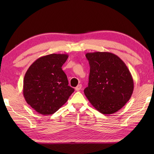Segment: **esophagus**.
<instances>
[{"label": "esophagus", "instance_id": "obj_1", "mask_svg": "<svg viewBox=\"0 0 154 154\" xmlns=\"http://www.w3.org/2000/svg\"><path fill=\"white\" fill-rule=\"evenodd\" d=\"M81 87H82V85H77L76 87H75V91H78L81 90Z\"/></svg>", "mask_w": 154, "mask_h": 154}]
</instances>
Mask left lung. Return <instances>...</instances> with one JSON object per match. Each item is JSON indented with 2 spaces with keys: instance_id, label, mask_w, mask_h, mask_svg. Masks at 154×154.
<instances>
[{
  "instance_id": "left-lung-1",
  "label": "left lung",
  "mask_w": 154,
  "mask_h": 154,
  "mask_svg": "<svg viewBox=\"0 0 154 154\" xmlns=\"http://www.w3.org/2000/svg\"><path fill=\"white\" fill-rule=\"evenodd\" d=\"M90 65L88 87L84 93L99 112L111 114L125 105L134 91V81L126 65L110 52L85 55Z\"/></svg>"
}]
</instances>
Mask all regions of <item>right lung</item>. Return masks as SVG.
Here are the masks:
<instances>
[{
    "instance_id": "add662e5",
    "label": "right lung",
    "mask_w": 154,
    "mask_h": 154,
    "mask_svg": "<svg viewBox=\"0 0 154 154\" xmlns=\"http://www.w3.org/2000/svg\"><path fill=\"white\" fill-rule=\"evenodd\" d=\"M67 58V54L47 55L37 59L28 69L23 81V95L37 112L54 114L74 92L61 68Z\"/></svg>"
}]
</instances>
